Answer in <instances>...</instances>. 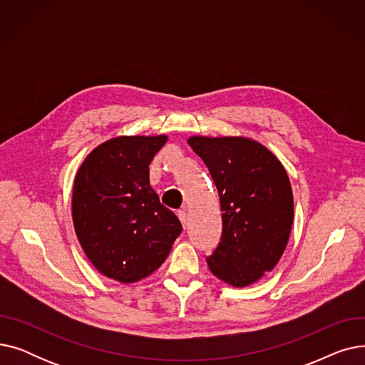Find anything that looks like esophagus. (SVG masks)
I'll return each mask as SVG.
<instances>
[{
  "label": "esophagus",
  "mask_w": 365,
  "mask_h": 365,
  "mask_svg": "<svg viewBox=\"0 0 365 365\" xmlns=\"http://www.w3.org/2000/svg\"><path fill=\"white\" fill-rule=\"evenodd\" d=\"M178 216H179V220H180L182 226L186 229V220H187V216H186V213L183 212V210H180V212H178Z\"/></svg>",
  "instance_id": "1"
}]
</instances>
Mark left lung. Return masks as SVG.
<instances>
[{
	"mask_svg": "<svg viewBox=\"0 0 365 365\" xmlns=\"http://www.w3.org/2000/svg\"><path fill=\"white\" fill-rule=\"evenodd\" d=\"M189 146L207 165L222 208V237L207 264L217 278L245 287L271 272L293 225L289 176L271 150L245 138L194 136Z\"/></svg>",
	"mask_w": 365,
	"mask_h": 365,
	"instance_id": "left-lung-1",
	"label": "left lung"
}]
</instances>
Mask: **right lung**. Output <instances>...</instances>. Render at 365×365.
<instances>
[{"mask_svg":"<svg viewBox=\"0 0 365 365\" xmlns=\"http://www.w3.org/2000/svg\"><path fill=\"white\" fill-rule=\"evenodd\" d=\"M167 136H121L96 148L76 173L72 219L96 269L136 282L167 259L182 232L149 183V164Z\"/></svg>","mask_w":365,"mask_h":365,"instance_id":"1","label":"right lung"}]
</instances>
